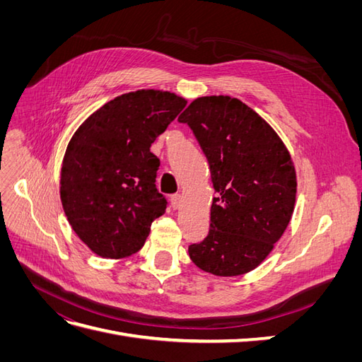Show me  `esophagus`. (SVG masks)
I'll return each mask as SVG.
<instances>
[{
    "mask_svg": "<svg viewBox=\"0 0 362 362\" xmlns=\"http://www.w3.org/2000/svg\"><path fill=\"white\" fill-rule=\"evenodd\" d=\"M181 202H182V196L181 194H173L172 198H170V204H172L173 210H178V208L181 206Z\"/></svg>",
    "mask_w": 362,
    "mask_h": 362,
    "instance_id": "1",
    "label": "esophagus"
}]
</instances>
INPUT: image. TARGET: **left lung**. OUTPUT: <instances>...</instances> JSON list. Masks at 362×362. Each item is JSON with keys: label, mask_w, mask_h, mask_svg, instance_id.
Here are the masks:
<instances>
[{"label": "left lung", "mask_w": 362, "mask_h": 362, "mask_svg": "<svg viewBox=\"0 0 362 362\" xmlns=\"http://www.w3.org/2000/svg\"><path fill=\"white\" fill-rule=\"evenodd\" d=\"M205 154L217 198L192 261L216 276L254 270L286 231L296 201V172L286 145L264 119L231 96L194 100L178 117Z\"/></svg>", "instance_id": "left-lung-1"}]
</instances>
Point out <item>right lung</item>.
Wrapping results in <instances>:
<instances>
[{"instance_id":"1","label":"right lung","mask_w":362,"mask_h":362,"mask_svg":"<svg viewBox=\"0 0 362 362\" xmlns=\"http://www.w3.org/2000/svg\"><path fill=\"white\" fill-rule=\"evenodd\" d=\"M187 101L161 90L115 98L76 129L63 158L60 198L81 242L96 255L125 258L145 245L168 201L156 187L149 151Z\"/></svg>"}]
</instances>
